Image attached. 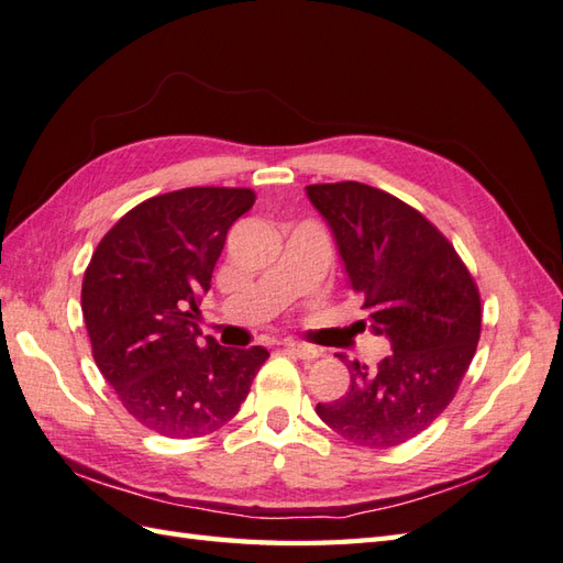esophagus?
Segmentation results:
<instances>
[{
	"mask_svg": "<svg viewBox=\"0 0 563 563\" xmlns=\"http://www.w3.org/2000/svg\"><path fill=\"white\" fill-rule=\"evenodd\" d=\"M283 347H285V352H290V354H295V356H299V358H305V362H311V358L319 356V350L311 347V344H301V342L287 340V342L283 344Z\"/></svg>",
	"mask_w": 563,
	"mask_h": 563,
	"instance_id": "34e87169",
	"label": "esophagus"
}]
</instances>
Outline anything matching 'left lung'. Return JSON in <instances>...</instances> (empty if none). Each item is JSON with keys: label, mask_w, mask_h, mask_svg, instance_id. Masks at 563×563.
Returning a JSON list of instances; mask_svg holds the SVG:
<instances>
[{"label": "left lung", "mask_w": 563, "mask_h": 563, "mask_svg": "<svg viewBox=\"0 0 563 563\" xmlns=\"http://www.w3.org/2000/svg\"><path fill=\"white\" fill-rule=\"evenodd\" d=\"M328 221L352 290L393 354L350 364V387L316 413L354 444L385 450L450 407L481 340V295L452 242L423 213L364 183L307 185ZM344 358L342 354H338Z\"/></svg>", "instance_id": "8db88e82"}]
</instances>
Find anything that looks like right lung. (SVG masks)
<instances>
[{
	"label": "right lung",
	"instance_id": "obj_1",
	"mask_svg": "<svg viewBox=\"0 0 563 563\" xmlns=\"http://www.w3.org/2000/svg\"><path fill=\"white\" fill-rule=\"evenodd\" d=\"M247 187H185L142 201L97 244L82 278L92 356L125 411L164 438L225 426L250 395L264 347L199 340V299Z\"/></svg>",
	"mask_w": 563,
	"mask_h": 563
}]
</instances>
